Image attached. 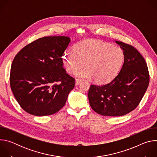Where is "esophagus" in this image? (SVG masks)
Here are the masks:
<instances>
[{"label": "esophagus", "instance_id": "esophagus-1", "mask_svg": "<svg viewBox=\"0 0 157 157\" xmlns=\"http://www.w3.org/2000/svg\"><path fill=\"white\" fill-rule=\"evenodd\" d=\"M81 82V79H76V80H75V84H76V86L79 85V84Z\"/></svg>", "mask_w": 157, "mask_h": 157}]
</instances>
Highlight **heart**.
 <instances>
[{
  "label": "heart",
  "instance_id": "obj_1",
  "mask_svg": "<svg viewBox=\"0 0 157 157\" xmlns=\"http://www.w3.org/2000/svg\"><path fill=\"white\" fill-rule=\"evenodd\" d=\"M124 53L119 47L96 40H86L78 44L76 49L67 48L63 55L66 71L75 72L79 78L91 79L96 82L105 84L113 80L123 64Z\"/></svg>",
  "mask_w": 157,
  "mask_h": 157
}]
</instances>
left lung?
<instances>
[{"instance_id": "8db88e82", "label": "left lung", "mask_w": 157, "mask_h": 157, "mask_svg": "<svg viewBox=\"0 0 157 157\" xmlns=\"http://www.w3.org/2000/svg\"><path fill=\"white\" fill-rule=\"evenodd\" d=\"M124 53V61L118 75L110 82L91 85L88 99L91 108L104 116H122L135 109L149 84L147 63L131 45L115 41Z\"/></svg>"}]
</instances>
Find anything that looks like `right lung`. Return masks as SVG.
<instances>
[{"instance_id":"1","label":"right lung","mask_w":157,"mask_h":157,"mask_svg":"<svg viewBox=\"0 0 157 157\" xmlns=\"http://www.w3.org/2000/svg\"><path fill=\"white\" fill-rule=\"evenodd\" d=\"M71 40L65 36H45L27 44L11 66L10 87L27 113L36 116L55 114L74 88L75 79L66 73L61 56Z\"/></svg>"}]
</instances>
